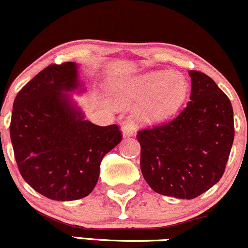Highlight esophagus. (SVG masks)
Masks as SVG:
<instances>
[{"label":"esophagus","mask_w":248,"mask_h":248,"mask_svg":"<svg viewBox=\"0 0 248 248\" xmlns=\"http://www.w3.org/2000/svg\"><path fill=\"white\" fill-rule=\"evenodd\" d=\"M122 132H123V137H131L135 134V126L132 124L127 123L122 127Z\"/></svg>","instance_id":"obj_1"}]
</instances>
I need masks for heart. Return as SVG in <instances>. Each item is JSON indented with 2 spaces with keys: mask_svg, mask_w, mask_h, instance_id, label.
I'll use <instances>...</instances> for the list:
<instances>
[{
  "mask_svg": "<svg viewBox=\"0 0 248 248\" xmlns=\"http://www.w3.org/2000/svg\"><path fill=\"white\" fill-rule=\"evenodd\" d=\"M117 92L123 102L140 99L138 114L148 121H157L178 110L187 98L188 85L180 74L154 71L123 81Z\"/></svg>",
  "mask_w": 248,
  "mask_h": 248,
  "instance_id": "obj_1",
  "label": "heart"
}]
</instances>
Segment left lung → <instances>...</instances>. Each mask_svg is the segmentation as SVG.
<instances>
[{
    "label": "left lung",
    "instance_id": "8db88e82",
    "mask_svg": "<svg viewBox=\"0 0 248 248\" xmlns=\"http://www.w3.org/2000/svg\"><path fill=\"white\" fill-rule=\"evenodd\" d=\"M190 102L171 121L140 130V170L161 195L191 200L219 182L234 140L233 108L210 77L189 71Z\"/></svg>",
    "mask_w": 248,
    "mask_h": 248
}]
</instances>
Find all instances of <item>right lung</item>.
<instances>
[{
	"label": "right lung",
	"instance_id": "add662e5",
	"mask_svg": "<svg viewBox=\"0 0 248 248\" xmlns=\"http://www.w3.org/2000/svg\"><path fill=\"white\" fill-rule=\"evenodd\" d=\"M79 86L74 62L47 66L14 100L10 140L18 171L41 195L73 201L97 185L104 156L122 140L116 124L85 121L68 91Z\"/></svg>",
	"mask_w": 248,
	"mask_h": 248
}]
</instances>
